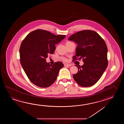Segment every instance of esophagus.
<instances>
[{
	"instance_id": "1",
	"label": "esophagus",
	"mask_w": 124,
	"mask_h": 124,
	"mask_svg": "<svg viewBox=\"0 0 124 124\" xmlns=\"http://www.w3.org/2000/svg\"><path fill=\"white\" fill-rule=\"evenodd\" d=\"M64 66H65L69 67V66H71V64H67V63H66L65 64H64Z\"/></svg>"
}]
</instances>
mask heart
Returning <instances> with one entry per match:
<instances>
[{
	"mask_svg": "<svg viewBox=\"0 0 124 124\" xmlns=\"http://www.w3.org/2000/svg\"><path fill=\"white\" fill-rule=\"evenodd\" d=\"M68 42H66V43H68ZM62 60H63V61H65V62H66V61H67V59H66V58H62Z\"/></svg>",
	"mask_w": 124,
	"mask_h": 124,
	"instance_id": "heart-1",
	"label": "heart"
}]
</instances>
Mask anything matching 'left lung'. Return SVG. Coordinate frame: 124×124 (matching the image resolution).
I'll list each match as a JSON object with an SVG mask.
<instances>
[{"mask_svg": "<svg viewBox=\"0 0 124 124\" xmlns=\"http://www.w3.org/2000/svg\"><path fill=\"white\" fill-rule=\"evenodd\" d=\"M69 40L77 43L76 55L82 58L84 65H75L78 72L73 75L75 81L82 87H90L98 82L108 65V49L105 42L96 32L85 30L72 35Z\"/></svg>", "mask_w": 124, "mask_h": 124, "instance_id": "8db88e82", "label": "left lung"}]
</instances>
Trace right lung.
Here are the masks:
<instances>
[{
    "instance_id": "1",
    "label": "right lung",
    "mask_w": 124,
    "mask_h": 124,
    "mask_svg": "<svg viewBox=\"0 0 124 124\" xmlns=\"http://www.w3.org/2000/svg\"><path fill=\"white\" fill-rule=\"evenodd\" d=\"M66 36L56 35L47 31L38 29L30 33L23 41L19 49L20 63L34 84L46 88L55 81L64 65L60 62L50 65L46 62V58L49 54H54L55 44Z\"/></svg>"
}]
</instances>
